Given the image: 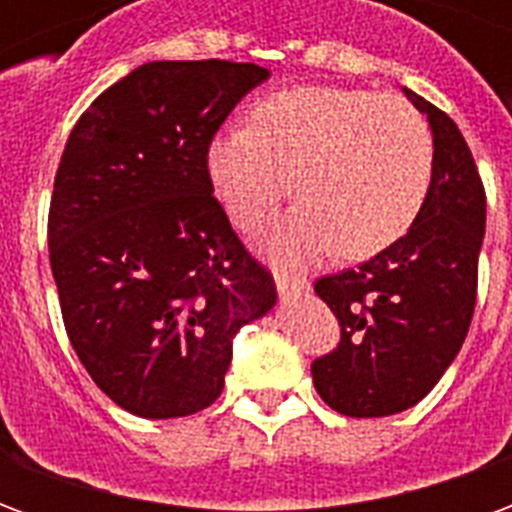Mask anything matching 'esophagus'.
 <instances>
[{
  "label": "esophagus",
  "instance_id": "34e87169",
  "mask_svg": "<svg viewBox=\"0 0 512 512\" xmlns=\"http://www.w3.org/2000/svg\"><path fill=\"white\" fill-rule=\"evenodd\" d=\"M277 290L282 299H299L301 293H307L310 290V282L304 277H293V274H285V271H279L277 274Z\"/></svg>",
  "mask_w": 512,
  "mask_h": 512
}]
</instances>
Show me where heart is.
Listing matches in <instances>:
<instances>
[{"mask_svg": "<svg viewBox=\"0 0 512 512\" xmlns=\"http://www.w3.org/2000/svg\"><path fill=\"white\" fill-rule=\"evenodd\" d=\"M205 169L238 227H255L290 189L299 202L263 244L282 260L378 255L422 211L433 175V136L400 95L307 84L252 109L249 128L213 136Z\"/></svg>", "mask_w": 512, "mask_h": 512, "instance_id": "heart-1", "label": "heart"}]
</instances>
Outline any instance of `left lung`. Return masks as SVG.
<instances>
[{
    "label": "left lung",
    "mask_w": 512,
    "mask_h": 512,
    "mask_svg": "<svg viewBox=\"0 0 512 512\" xmlns=\"http://www.w3.org/2000/svg\"><path fill=\"white\" fill-rule=\"evenodd\" d=\"M403 93L433 134V175L403 238L373 260L315 282L340 321V345L312 362V384L345 417L417 406L461 351L485 235V191L466 139L422 95Z\"/></svg>",
    "instance_id": "left-lung-1"
}]
</instances>
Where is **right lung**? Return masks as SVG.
<instances>
[{
  "instance_id": "add662e5",
  "label": "right lung",
  "mask_w": 512,
  "mask_h": 512,
  "mask_svg": "<svg viewBox=\"0 0 512 512\" xmlns=\"http://www.w3.org/2000/svg\"><path fill=\"white\" fill-rule=\"evenodd\" d=\"M271 76L255 62H147L73 126L49 211L65 332L136 417H189L222 395L241 326L277 304L213 197L205 153Z\"/></svg>"
}]
</instances>
